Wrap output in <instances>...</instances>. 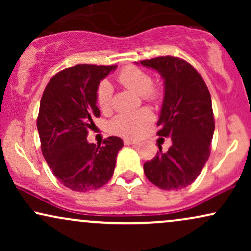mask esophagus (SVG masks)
Wrapping results in <instances>:
<instances>
[{
  "mask_svg": "<svg viewBox=\"0 0 251 251\" xmlns=\"http://www.w3.org/2000/svg\"><path fill=\"white\" fill-rule=\"evenodd\" d=\"M124 144H125V145H137V144H139V142H138V140H132L126 138V139H124Z\"/></svg>",
  "mask_w": 251,
  "mask_h": 251,
  "instance_id": "1",
  "label": "esophagus"
}]
</instances>
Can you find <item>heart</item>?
I'll list each match as a JSON object with an SVG mask.
<instances>
[{
    "mask_svg": "<svg viewBox=\"0 0 251 251\" xmlns=\"http://www.w3.org/2000/svg\"><path fill=\"white\" fill-rule=\"evenodd\" d=\"M118 81L125 87L133 89L146 100H154L157 91L152 87V77L138 67H126L118 74ZM113 87L108 81H101L97 89V103L102 112H108L112 106ZM153 120L149 109H140L133 113H122L112 120L111 127L122 137H138Z\"/></svg>",
    "mask_w": 251,
    "mask_h": 251,
    "instance_id": "b5f03b06",
    "label": "heart"
}]
</instances>
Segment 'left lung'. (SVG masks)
<instances>
[{
    "instance_id": "obj_1",
    "label": "left lung",
    "mask_w": 251,
    "mask_h": 251,
    "mask_svg": "<svg viewBox=\"0 0 251 251\" xmlns=\"http://www.w3.org/2000/svg\"><path fill=\"white\" fill-rule=\"evenodd\" d=\"M164 80L158 135L171 138L166 152L144 164L146 178L163 190H180L194 183L210 155L215 131L211 96L197 71L179 57L160 56L137 62Z\"/></svg>"
}]
</instances>
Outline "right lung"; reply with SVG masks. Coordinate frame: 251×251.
I'll return each instance as SVG.
<instances>
[{"mask_svg":"<svg viewBox=\"0 0 251 251\" xmlns=\"http://www.w3.org/2000/svg\"><path fill=\"white\" fill-rule=\"evenodd\" d=\"M117 66L76 65L50 79L43 92L37 131L43 157L66 188L87 192L105 185L113 176L117 154L124 146L119 137L103 145L87 142L97 107V89Z\"/></svg>","mask_w":251,"mask_h":251,"instance_id":"right-lung-1","label":"right lung"}]
</instances>
